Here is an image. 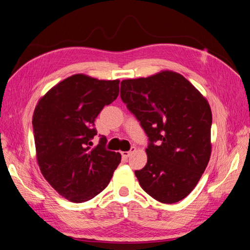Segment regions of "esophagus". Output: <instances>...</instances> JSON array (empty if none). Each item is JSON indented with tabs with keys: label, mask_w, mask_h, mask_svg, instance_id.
<instances>
[{
	"label": "esophagus",
	"mask_w": 250,
	"mask_h": 250,
	"mask_svg": "<svg viewBox=\"0 0 250 250\" xmlns=\"http://www.w3.org/2000/svg\"><path fill=\"white\" fill-rule=\"evenodd\" d=\"M136 149V147H131V149L130 151H128V152H122L121 154H122V156H123V158H125V159H127L129 157V155L131 154V152H134Z\"/></svg>",
	"instance_id": "34e87169"
}]
</instances>
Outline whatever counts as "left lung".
Returning a JSON list of instances; mask_svg holds the SVG:
<instances>
[{"label": "left lung", "mask_w": 250, "mask_h": 250, "mask_svg": "<svg viewBox=\"0 0 250 250\" xmlns=\"http://www.w3.org/2000/svg\"><path fill=\"white\" fill-rule=\"evenodd\" d=\"M121 98L149 140L146 167L135 171L142 189L162 203L183 200L201 179L212 152L207 98L172 70L123 80Z\"/></svg>", "instance_id": "8db88e82"}]
</instances>
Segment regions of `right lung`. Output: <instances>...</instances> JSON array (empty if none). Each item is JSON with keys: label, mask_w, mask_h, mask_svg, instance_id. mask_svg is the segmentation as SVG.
Returning a JSON list of instances; mask_svg holds the SVG:
<instances>
[{"label": "right lung", "mask_w": 250, "mask_h": 250, "mask_svg": "<svg viewBox=\"0 0 250 250\" xmlns=\"http://www.w3.org/2000/svg\"><path fill=\"white\" fill-rule=\"evenodd\" d=\"M120 80H98L76 74L42 96L33 114L37 164L42 176L70 202L91 200L109 184L121 154L104 147L106 137L92 147L94 122L115 101Z\"/></svg>", "instance_id": "right-lung-1"}]
</instances>
